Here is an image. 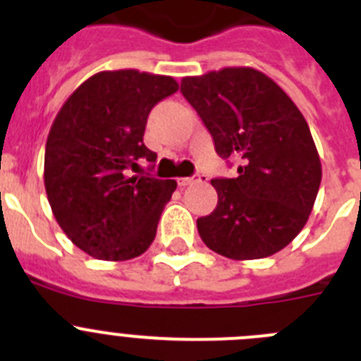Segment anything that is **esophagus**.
Segmentation results:
<instances>
[{"mask_svg":"<svg viewBox=\"0 0 361 361\" xmlns=\"http://www.w3.org/2000/svg\"><path fill=\"white\" fill-rule=\"evenodd\" d=\"M195 183H202V175H193V177H178L177 178V184L180 188L191 186V184H195Z\"/></svg>","mask_w":361,"mask_h":361,"instance_id":"esophagus-1","label":"esophagus"}]
</instances>
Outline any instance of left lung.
Returning <instances> with one entry per match:
<instances>
[{"mask_svg": "<svg viewBox=\"0 0 361 361\" xmlns=\"http://www.w3.org/2000/svg\"><path fill=\"white\" fill-rule=\"evenodd\" d=\"M180 92L212 133L235 178H213L219 202L197 229L209 250L233 260L271 257L302 231L322 180L304 116L266 73L250 66L184 78Z\"/></svg>", "mask_w": 361, "mask_h": 361, "instance_id": "8db88e82", "label": "left lung"}]
</instances>
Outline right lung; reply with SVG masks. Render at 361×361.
<instances>
[{"mask_svg":"<svg viewBox=\"0 0 361 361\" xmlns=\"http://www.w3.org/2000/svg\"><path fill=\"white\" fill-rule=\"evenodd\" d=\"M170 75L114 70L86 79L63 104L47 139L44 188L57 224L99 260L145 253L177 188L152 173L130 175L157 153L145 146L149 111L175 94Z\"/></svg>","mask_w":361,"mask_h":361,"instance_id":"right-lung-1","label":"right lung"}]
</instances>
